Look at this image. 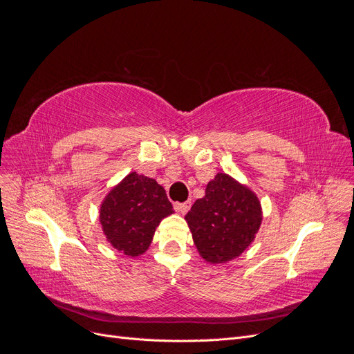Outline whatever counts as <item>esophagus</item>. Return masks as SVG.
Returning a JSON list of instances; mask_svg holds the SVG:
<instances>
[{
  "instance_id": "esophagus-1",
  "label": "esophagus",
  "mask_w": 354,
  "mask_h": 354,
  "mask_svg": "<svg viewBox=\"0 0 354 354\" xmlns=\"http://www.w3.org/2000/svg\"><path fill=\"white\" fill-rule=\"evenodd\" d=\"M190 208V201H186V202H176L174 203V209L180 214H186Z\"/></svg>"
}]
</instances>
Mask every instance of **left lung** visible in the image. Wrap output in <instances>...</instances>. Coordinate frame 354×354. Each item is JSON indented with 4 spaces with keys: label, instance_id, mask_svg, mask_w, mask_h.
Returning a JSON list of instances; mask_svg holds the SVG:
<instances>
[{
    "label": "left lung",
    "instance_id": "left-lung-1",
    "mask_svg": "<svg viewBox=\"0 0 354 354\" xmlns=\"http://www.w3.org/2000/svg\"><path fill=\"white\" fill-rule=\"evenodd\" d=\"M199 254L208 263H227L254 241L261 224V205L252 192L218 173L186 214Z\"/></svg>",
    "mask_w": 354,
    "mask_h": 354
}]
</instances>
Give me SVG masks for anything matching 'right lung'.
Instances as JSON below:
<instances>
[{"label": "right lung", "instance_id": "right-lung-1", "mask_svg": "<svg viewBox=\"0 0 354 354\" xmlns=\"http://www.w3.org/2000/svg\"><path fill=\"white\" fill-rule=\"evenodd\" d=\"M173 212L162 186L131 173L102 202L100 223L113 248L137 257L149 248L160 220Z\"/></svg>", "mask_w": 354, "mask_h": 354}]
</instances>
